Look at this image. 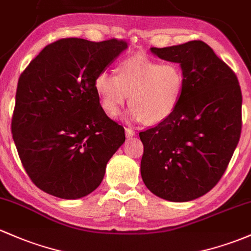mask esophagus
Wrapping results in <instances>:
<instances>
[{"mask_svg": "<svg viewBox=\"0 0 251 251\" xmlns=\"http://www.w3.org/2000/svg\"><path fill=\"white\" fill-rule=\"evenodd\" d=\"M126 136L128 137V139H130V137L135 136V131L131 128H126Z\"/></svg>", "mask_w": 251, "mask_h": 251, "instance_id": "obj_1", "label": "esophagus"}]
</instances>
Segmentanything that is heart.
Segmentation results:
<instances>
[{
  "mask_svg": "<svg viewBox=\"0 0 251 251\" xmlns=\"http://www.w3.org/2000/svg\"><path fill=\"white\" fill-rule=\"evenodd\" d=\"M117 73L103 71L94 79V90L106 114L117 115L128 98L131 105L126 115L134 122L158 125L176 111L184 88L179 64L161 63L139 53L121 62Z\"/></svg>",
  "mask_w": 251,
  "mask_h": 251,
  "instance_id": "heart-1",
  "label": "heart"
}]
</instances>
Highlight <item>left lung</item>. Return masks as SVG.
I'll return each mask as SVG.
<instances>
[{"label": "left lung", "instance_id": "left-lung-1", "mask_svg": "<svg viewBox=\"0 0 251 251\" xmlns=\"http://www.w3.org/2000/svg\"><path fill=\"white\" fill-rule=\"evenodd\" d=\"M151 52L179 64L184 88L176 111L140 133L142 180L164 200H195L219 182L238 145L241 87L230 67L201 40Z\"/></svg>", "mask_w": 251, "mask_h": 251}]
</instances>
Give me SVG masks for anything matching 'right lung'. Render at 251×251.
Listing matches in <instances>:
<instances>
[{
  "label": "right lung",
  "mask_w": 251,
  "mask_h": 251,
  "mask_svg": "<svg viewBox=\"0 0 251 251\" xmlns=\"http://www.w3.org/2000/svg\"><path fill=\"white\" fill-rule=\"evenodd\" d=\"M128 45L123 40L64 38L47 45L20 75L12 118L19 157L32 182L66 200L87 196L126 141L94 90Z\"/></svg>",
  "instance_id": "obj_1"
}]
</instances>
